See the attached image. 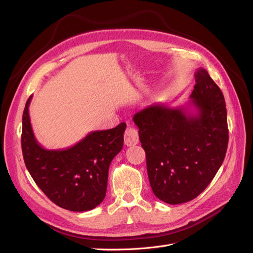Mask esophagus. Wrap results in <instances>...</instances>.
<instances>
[{
  "label": "esophagus",
  "instance_id": "esophagus-1",
  "mask_svg": "<svg viewBox=\"0 0 253 253\" xmlns=\"http://www.w3.org/2000/svg\"><path fill=\"white\" fill-rule=\"evenodd\" d=\"M138 131L132 126H127L125 132V144L127 145V147H131V145H135L138 143Z\"/></svg>",
  "mask_w": 253,
  "mask_h": 253
}]
</instances>
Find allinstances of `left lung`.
<instances>
[{"mask_svg":"<svg viewBox=\"0 0 253 253\" xmlns=\"http://www.w3.org/2000/svg\"><path fill=\"white\" fill-rule=\"evenodd\" d=\"M195 82L185 108L153 104L133 117L153 193L170 205L200 195L217 173L228 147L223 93L204 68L195 73Z\"/></svg>","mask_w":253,"mask_h":253,"instance_id":"8db88e82","label":"left lung"}]
</instances>
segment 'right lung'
Here are the masks:
<instances>
[{
  "mask_svg": "<svg viewBox=\"0 0 253 253\" xmlns=\"http://www.w3.org/2000/svg\"><path fill=\"white\" fill-rule=\"evenodd\" d=\"M22 118V152L29 174L43 193L61 208L89 211L101 204L108 187L109 168L124 147L125 122L105 131H94L71 148L46 150L38 143L28 106Z\"/></svg>",
  "mask_w": 253,
  "mask_h": 253,
  "instance_id": "right-lung-1",
  "label": "right lung"
}]
</instances>
